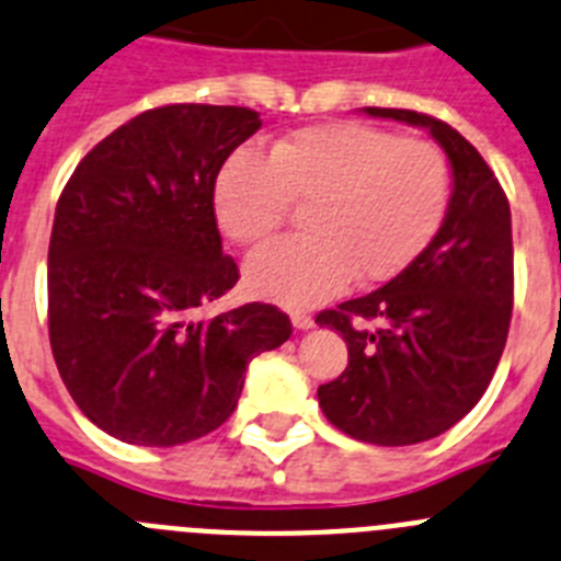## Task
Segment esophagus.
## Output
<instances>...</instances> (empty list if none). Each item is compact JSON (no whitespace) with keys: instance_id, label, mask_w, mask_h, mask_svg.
<instances>
[{"instance_id":"obj_1","label":"esophagus","mask_w":561,"mask_h":561,"mask_svg":"<svg viewBox=\"0 0 561 561\" xmlns=\"http://www.w3.org/2000/svg\"><path fill=\"white\" fill-rule=\"evenodd\" d=\"M290 321H293V327H296V330H312V327H316L312 316H307V312H301V310L290 312Z\"/></svg>"}]
</instances>
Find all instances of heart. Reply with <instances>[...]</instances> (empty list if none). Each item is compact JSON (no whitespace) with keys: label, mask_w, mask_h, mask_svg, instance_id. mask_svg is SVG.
Listing matches in <instances>:
<instances>
[{"label":"heart","mask_w":561,"mask_h":561,"mask_svg":"<svg viewBox=\"0 0 561 561\" xmlns=\"http://www.w3.org/2000/svg\"><path fill=\"white\" fill-rule=\"evenodd\" d=\"M442 148L363 123H324L282 136L268 159L237 150L215 179V220L237 245L268 240L307 206L310 234L276 240L245 260L254 296L307 307L355 276L377 285L431 245L450 206Z\"/></svg>","instance_id":"heart-1"}]
</instances>
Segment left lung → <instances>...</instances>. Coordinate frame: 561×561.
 Segmentation results:
<instances>
[{
	"label": "left lung",
	"mask_w": 561,
	"mask_h": 561,
	"mask_svg": "<svg viewBox=\"0 0 561 561\" xmlns=\"http://www.w3.org/2000/svg\"><path fill=\"white\" fill-rule=\"evenodd\" d=\"M363 111L427 128L453 170L450 206L431 245L388 285L316 318L350 350L343 375L318 386L324 416L357 442L402 447L450 431L492 380L514 305L512 209L456 128L405 108Z\"/></svg>",
	"instance_id": "left-lung-1"
}]
</instances>
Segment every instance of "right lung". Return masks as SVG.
<instances>
[{
	"label": "right lung",
	"instance_id": "right-lung-1",
	"mask_svg": "<svg viewBox=\"0 0 561 561\" xmlns=\"http://www.w3.org/2000/svg\"><path fill=\"white\" fill-rule=\"evenodd\" d=\"M260 128L251 108L161 105L94 145L60 193L53 357L80 411L119 442L175 447L211 433L237 408L249 363L290 337V318L260 301L195 318L240 279L211 193Z\"/></svg>",
	"mask_w": 561,
	"mask_h": 561
}]
</instances>
